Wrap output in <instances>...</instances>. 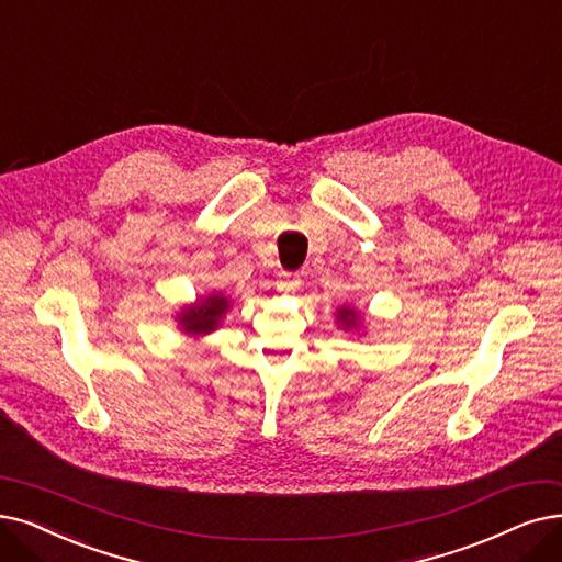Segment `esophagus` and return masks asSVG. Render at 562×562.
Listing matches in <instances>:
<instances>
[{
  "mask_svg": "<svg viewBox=\"0 0 562 562\" xmlns=\"http://www.w3.org/2000/svg\"><path fill=\"white\" fill-rule=\"evenodd\" d=\"M300 279L295 277V274H290V272H281V279L277 281V288L281 290V293H290V290H295V288H300Z\"/></svg>",
  "mask_w": 562,
  "mask_h": 562,
  "instance_id": "esophagus-1",
  "label": "esophagus"
}]
</instances>
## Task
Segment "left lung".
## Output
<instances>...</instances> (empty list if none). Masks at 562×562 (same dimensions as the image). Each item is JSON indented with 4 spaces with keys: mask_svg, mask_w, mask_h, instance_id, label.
<instances>
[{
    "mask_svg": "<svg viewBox=\"0 0 562 562\" xmlns=\"http://www.w3.org/2000/svg\"><path fill=\"white\" fill-rule=\"evenodd\" d=\"M336 323L344 329H357L359 327V313L352 306H341L336 311Z\"/></svg>",
    "mask_w": 562,
    "mask_h": 562,
    "instance_id": "8db88e82",
    "label": "left lung"
}]
</instances>
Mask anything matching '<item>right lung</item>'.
Returning <instances> with one entry per match:
<instances>
[{
	"instance_id": "1",
	"label": "right lung",
	"mask_w": 562,
	"mask_h": 562,
	"mask_svg": "<svg viewBox=\"0 0 562 562\" xmlns=\"http://www.w3.org/2000/svg\"><path fill=\"white\" fill-rule=\"evenodd\" d=\"M228 308H231V300L223 293L200 297L195 304H187L177 313L179 329L189 336H205L221 325V321L226 318Z\"/></svg>"
}]
</instances>
